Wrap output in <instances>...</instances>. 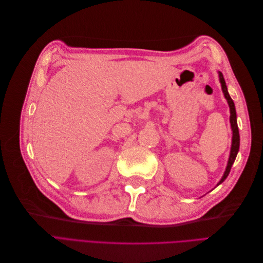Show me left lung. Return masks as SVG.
I'll use <instances>...</instances> for the list:
<instances>
[{
    "instance_id": "8db88e82",
    "label": "left lung",
    "mask_w": 263,
    "mask_h": 263,
    "mask_svg": "<svg viewBox=\"0 0 263 263\" xmlns=\"http://www.w3.org/2000/svg\"><path fill=\"white\" fill-rule=\"evenodd\" d=\"M219 80H220V83H221L222 92H224V95H225V98H226L228 104H229V107H230V124H232V129H233V144H232V150H230V156H229V160H228L226 171L224 173V176H222L221 180L218 182L217 185H219L220 183L224 182L225 179L228 177L230 169H232V165L235 162V159L237 157L238 150H239V142H240L239 130H238V125H237V116H236L235 104H234V101L232 100V98H230V95L227 91L225 79H224V77H222L221 72H219Z\"/></svg>"
}]
</instances>
